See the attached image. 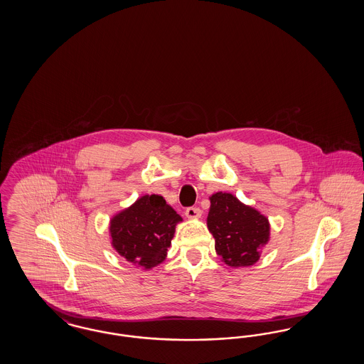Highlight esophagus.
<instances>
[{
	"instance_id": "1",
	"label": "esophagus",
	"mask_w": 364,
	"mask_h": 364,
	"mask_svg": "<svg viewBox=\"0 0 364 364\" xmlns=\"http://www.w3.org/2000/svg\"><path fill=\"white\" fill-rule=\"evenodd\" d=\"M200 215H202V210L199 208H188L186 210V217L190 220L200 218Z\"/></svg>"
}]
</instances>
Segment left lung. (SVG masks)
Returning <instances> with one entry per match:
<instances>
[{
    "label": "left lung",
    "mask_w": 364,
    "mask_h": 364,
    "mask_svg": "<svg viewBox=\"0 0 364 364\" xmlns=\"http://www.w3.org/2000/svg\"><path fill=\"white\" fill-rule=\"evenodd\" d=\"M208 228L215 240L217 255L235 269L257 263L270 239L267 217L228 192L210 196Z\"/></svg>",
    "instance_id": "1"
}]
</instances>
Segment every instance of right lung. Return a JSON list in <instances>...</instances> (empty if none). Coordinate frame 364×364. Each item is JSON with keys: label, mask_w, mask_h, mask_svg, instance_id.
I'll return each mask as SVG.
<instances>
[{"label": "right lung", "mask_w": 364, "mask_h": 364, "mask_svg": "<svg viewBox=\"0 0 364 364\" xmlns=\"http://www.w3.org/2000/svg\"><path fill=\"white\" fill-rule=\"evenodd\" d=\"M183 218L161 195H143L109 223L112 247L132 264L150 270L166 259Z\"/></svg>", "instance_id": "right-lung-1"}]
</instances>
